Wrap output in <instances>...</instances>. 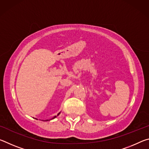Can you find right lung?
<instances>
[{
    "mask_svg": "<svg viewBox=\"0 0 149 149\" xmlns=\"http://www.w3.org/2000/svg\"><path fill=\"white\" fill-rule=\"evenodd\" d=\"M60 114V112H59V113H58V114H57V116H54L53 118H52V119H50V120H45V121H50V120H53V119H54V118H56V117H57V116H58V115H59ZM35 119H36V118H35ZM36 120H38V119H36ZM42 121H45V120H42Z\"/></svg>",
    "mask_w": 149,
    "mask_h": 149,
    "instance_id": "right-lung-1",
    "label": "right lung"
}]
</instances>
